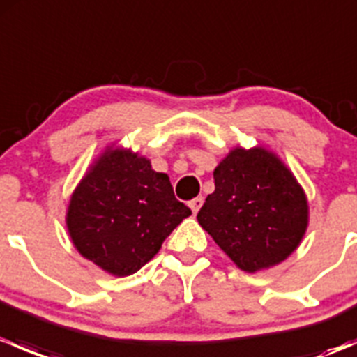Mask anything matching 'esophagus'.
<instances>
[{
  "label": "esophagus",
  "instance_id": "obj_1",
  "mask_svg": "<svg viewBox=\"0 0 357 357\" xmlns=\"http://www.w3.org/2000/svg\"><path fill=\"white\" fill-rule=\"evenodd\" d=\"M188 205H190V208H192V211H193V214H197V212L200 211L202 205H204V199H202V197H197V199L190 200Z\"/></svg>",
  "mask_w": 357,
  "mask_h": 357
}]
</instances>
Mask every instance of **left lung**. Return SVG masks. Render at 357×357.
I'll return each instance as SVG.
<instances>
[{"label":"left lung","mask_w":357,"mask_h":357,"mask_svg":"<svg viewBox=\"0 0 357 357\" xmlns=\"http://www.w3.org/2000/svg\"><path fill=\"white\" fill-rule=\"evenodd\" d=\"M214 185L197 219L240 269L271 268L298 247L307 200L275 153L261 146L231 150L214 169Z\"/></svg>","instance_id":"obj_1"}]
</instances>
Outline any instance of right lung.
I'll return each instance as SVG.
<instances>
[{"label": "right lung", "mask_w": 357, "mask_h": 357, "mask_svg": "<svg viewBox=\"0 0 357 357\" xmlns=\"http://www.w3.org/2000/svg\"><path fill=\"white\" fill-rule=\"evenodd\" d=\"M192 214L169 176L131 150H109L72 193L67 228L75 248L114 276H129Z\"/></svg>", "instance_id": "right-lung-1"}]
</instances>
